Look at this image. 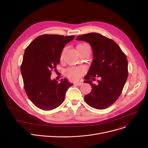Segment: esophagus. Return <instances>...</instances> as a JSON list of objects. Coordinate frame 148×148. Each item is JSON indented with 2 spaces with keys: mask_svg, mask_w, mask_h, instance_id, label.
Returning <instances> with one entry per match:
<instances>
[{
  "mask_svg": "<svg viewBox=\"0 0 148 148\" xmlns=\"http://www.w3.org/2000/svg\"><path fill=\"white\" fill-rule=\"evenodd\" d=\"M74 84L77 85V86H82V85L83 84V82H82V81H80V82H74Z\"/></svg>",
  "mask_w": 148,
  "mask_h": 148,
  "instance_id": "34e87169",
  "label": "esophagus"
}]
</instances>
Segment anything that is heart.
Segmentation results:
<instances>
[{
  "label": "heart",
  "instance_id": "heart-1",
  "mask_svg": "<svg viewBox=\"0 0 148 148\" xmlns=\"http://www.w3.org/2000/svg\"><path fill=\"white\" fill-rule=\"evenodd\" d=\"M77 51L84 50V49H90V46L86 43H82L77 45L76 47ZM84 70L81 67H73L70 68L66 70V75L69 79L73 80H76L83 74Z\"/></svg>",
  "mask_w": 148,
  "mask_h": 148
}]
</instances>
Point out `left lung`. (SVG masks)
<instances>
[{"label": "left lung", "instance_id": "1", "mask_svg": "<svg viewBox=\"0 0 148 148\" xmlns=\"http://www.w3.org/2000/svg\"><path fill=\"white\" fill-rule=\"evenodd\" d=\"M77 40L90 44L93 60L84 82L92 89L84 100L97 109H104L113 104L121 94L128 78V61L125 54L113 40L98 33H89L77 37ZM100 79L94 84L92 80Z\"/></svg>", "mask_w": 148, "mask_h": 148}]
</instances>
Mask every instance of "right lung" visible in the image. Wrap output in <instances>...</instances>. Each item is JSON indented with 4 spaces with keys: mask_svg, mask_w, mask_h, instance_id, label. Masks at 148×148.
<instances>
[{
    "mask_svg": "<svg viewBox=\"0 0 148 148\" xmlns=\"http://www.w3.org/2000/svg\"><path fill=\"white\" fill-rule=\"evenodd\" d=\"M74 36L42 35L36 37L26 49L20 67L24 88L30 100L38 108L51 110L64 102L65 93L73 86L66 79L60 82L51 80L61 53Z\"/></svg>",
    "mask_w": 148,
    "mask_h": 148,
    "instance_id": "1",
    "label": "right lung"
}]
</instances>
